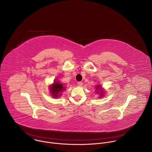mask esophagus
I'll list each match as a JSON object with an SVG mask.
<instances>
[{"mask_svg": "<svg viewBox=\"0 0 152 152\" xmlns=\"http://www.w3.org/2000/svg\"><path fill=\"white\" fill-rule=\"evenodd\" d=\"M77 85H78V86H81L83 85V83H82V82H77Z\"/></svg>", "mask_w": 152, "mask_h": 152, "instance_id": "esophagus-1", "label": "esophagus"}]
</instances>
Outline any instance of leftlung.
<instances>
[{
  "label": "left lung",
  "mask_w": 152,
  "mask_h": 152,
  "mask_svg": "<svg viewBox=\"0 0 152 152\" xmlns=\"http://www.w3.org/2000/svg\"><path fill=\"white\" fill-rule=\"evenodd\" d=\"M96 88V90H97L96 91L100 93V97H102L103 95V90H102V87L100 86V85H97Z\"/></svg>",
  "instance_id": "left-lung-1"
}]
</instances>
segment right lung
Segmentation results:
<instances>
[{
  "mask_svg": "<svg viewBox=\"0 0 152 152\" xmlns=\"http://www.w3.org/2000/svg\"><path fill=\"white\" fill-rule=\"evenodd\" d=\"M65 90V88L62 84L59 82L55 81L53 84H52L50 87V92L53 97H58L61 94V92Z\"/></svg>",
  "mask_w": 152,
  "mask_h": 152,
  "instance_id": "obj_1",
  "label": "right lung"
}]
</instances>
